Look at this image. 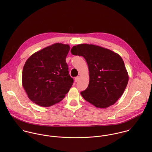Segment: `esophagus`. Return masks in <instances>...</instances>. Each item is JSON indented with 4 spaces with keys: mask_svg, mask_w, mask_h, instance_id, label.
<instances>
[{
    "mask_svg": "<svg viewBox=\"0 0 152 152\" xmlns=\"http://www.w3.org/2000/svg\"><path fill=\"white\" fill-rule=\"evenodd\" d=\"M80 76H78V77H75V81L77 83V82H78L79 80H80Z\"/></svg>",
    "mask_w": 152,
    "mask_h": 152,
    "instance_id": "obj_1",
    "label": "esophagus"
}]
</instances>
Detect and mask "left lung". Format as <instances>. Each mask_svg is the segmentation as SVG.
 <instances>
[{"label": "left lung", "mask_w": 152, "mask_h": 152, "mask_svg": "<svg viewBox=\"0 0 152 152\" xmlns=\"http://www.w3.org/2000/svg\"><path fill=\"white\" fill-rule=\"evenodd\" d=\"M72 54L83 56L89 69V81L82 96L96 108L113 105L122 95L129 76L122 57L102 47L88 44L74 46Z\"/></svg>", "instance_id": "obj_1"}]
</instances>
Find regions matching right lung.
I'll list each match as a JSON object with an SVG mask.
<instances>
[{"instance_id":"1","label":"right lung","mask_w":152,"mask_h":152,"mask_svg":"<svg viewBox=\"0 0 152 152\" xmlns=\"http://www.w3.org/2000/svg\"><path fill=\"white\" fill-rule=\"evenodd\" d=\"M69 48L68 44H53L27 60L22 72V85L32 102L48 107L64 99L74 82L65 61Z\"/></svg>"}]
</instances>
